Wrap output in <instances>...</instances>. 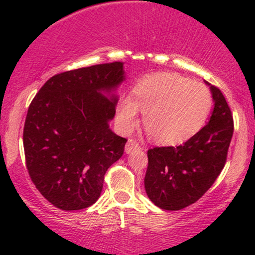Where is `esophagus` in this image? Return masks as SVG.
Listing matches in <instances>:
<instances>
[{
  "label": "esophagus",
  "mask_w": 255,
  "mask_h": 255,
  "mask_svg": "<svg viewBox=\"0 0 255 255\" xmlns=\"http://www.w3.org/2000/svg\"><path fill=\"white\" fill-rule=\"evenodd\" d=\"M139 148H140V145L137 144L135 140L129 139L128 140L127 144H126L125 151H126V153H131V152L135 151V150H139Z\"/></svg>",
  "instance_id": "obj_1"
}]
</instances>
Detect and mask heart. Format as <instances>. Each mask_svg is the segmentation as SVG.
Returning <instances> with one entry per match:
<instances>
[{"instance_id": "1", "label": "heart", "mask_w": 255, "mask_h": 255, "mask_svg": "<svg viewBox=\"0 0 255 255\" xmlns=\"http://www.w3.org/2000/svg\"><path fill=\"white\" fill-rule=\"evenodd\" d=\"M210 91L203 84L175 73H157L142 79L133 90V98L120 99L118 125L129 133L144 113V127L158 144L186 141L203 127L211 109Z\"/></svg>"}]
</instances>
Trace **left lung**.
Wrapping results in <instances>:
<instances>
[{
  "mask_svg": "<svg viewBox=\"0 0 255 255\" xmlns=\"http://www.w3.org/2000/svg\"><path fill=\"white\" fill-rule=\"evenodd\" d=\"M205 83L215 103L206 126L183 145L147 151L145 191L163 210L177 211L199 200L215 183L227 160L234 133L233 116L221 90Z\"/></svg>",
  "mask_w": 255,
  "mask_h": 255,
  "instance_id": "1",
  "label": "left lung"
}]
</instances>
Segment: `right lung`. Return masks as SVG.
<instances>
[{
    "label": "right lung",
    "instance_id": "add662e5",
    "mask_svg": "<svg viewBox=\"0 0 255 255\" xmlns=\"http://www.w3.org/2000/svg\"><path fill=\"white\" fill-rule=\"evenodd\" d=\"M113 62L54 75L31 102L24 127L26 168L49 203L83 210L101 197L104 175L122 157L127 139L110 129L125 81Z\"/></svg>",
    "mask_w": 255,
    "mask_h": 255
}]
</instances>
